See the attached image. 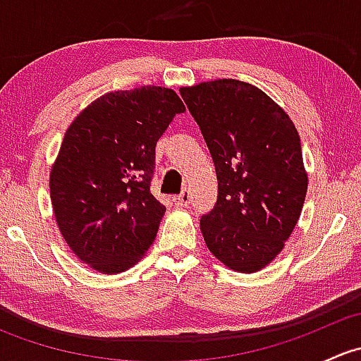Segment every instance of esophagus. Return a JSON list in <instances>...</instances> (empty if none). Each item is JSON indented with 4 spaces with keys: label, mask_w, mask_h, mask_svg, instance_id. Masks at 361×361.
<instances>
[{
    "label": "esophagus",
    "mask_w": 361,
    "mask_h": 361,
    "mask_svg": "<svg viewBox=\"0 0 361 361\" xmlns=\"http://www.w3.org/2000/svg\"><path fill=\"white\" fill-rule=\"evenodd\" d=\"M174 204H176L178 207H187L188 204H190V192L183 190L180 195H176V197H174Z\"/></svg>",
    "instance_id": "esophagus-1"
}]
</instances>
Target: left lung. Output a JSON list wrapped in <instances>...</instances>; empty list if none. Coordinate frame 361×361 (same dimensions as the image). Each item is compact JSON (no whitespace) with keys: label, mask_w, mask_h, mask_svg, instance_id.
I'll return each instance as SVG.
<instances>
[{"label":"left lung","mask_w":361,"mask_h":361,"mask_svg":"<svg viewBox=\"0 0 361 361\" xmlns=\"http://www.w3.org/2000/svg\"><path fill=\"white\" fill-rule=\"evenodd\" d=\"M180 94L216 169V204L201 218L207 250L232 271H260L285 248L305 201L297 129L251 83L213 80Z\"/></svg>","instance_id":"obj_1"}]
</instances>
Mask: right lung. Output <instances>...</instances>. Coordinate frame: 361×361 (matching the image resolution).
Masks as SVG:
<instances>
[{
	"instance_id": "1",
	"label": "right lung",
	"mask_w": 361,
	"mask_h": 361,
	"mask_svg": "<svg viewBox=\"0 0 361 361\" xmlns=\"http://www.w3.org/2000/svg\"><path fill=\"white\" fill-rule=\"evenodd\" d=\"M183 111L174 90L147 85L97 97L68 127L50 199L64 241L94 271H127L154 243L166 213L150 192L155 145Z\"/></svg>"
}]
</instances>
